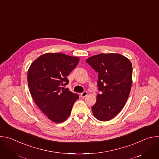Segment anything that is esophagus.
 Here are the masks:
<instances>
[{"label": "esophagus", "instance_id": "esophagus-1", "mask_svg": "<svg viewBox=\"0 0 159 159\" xmlns=\"http://www.w3.org/2000/svg\"><path fill=\"white\" fill-rule=\"evenodd\" d=\"M80 96H81V97H82V98H84L85 96H87V91H84V92H83L82 93H81Z\"/></svg>", "mask_w": 159, "mask_h": 159}]
</instances>
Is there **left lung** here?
<instances>
[{
	"mask_svg": "<svg viewBox=\"0 0 159 159\" xmlns=\"http://www.w3.org/2000/svg\"><path fill=\"white\" fill-rule=\"evenodd\" d=\"M86 61L99 74L97 95L92 107L93 115L99 121H107L115 118L124 107L132 84V65L120 54L100 53Z\"/></svg>",
	"mask_w": 159,
	"mask_h": 159,
	"instance_id": "obj_1",
	"label": "left lung"
}]
</instances>
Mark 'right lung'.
I'll use <instances>...</instances> for the list:
<instances>
[{
    "label": "right lung",
    "instance_id": "1",
    "mask_svg": "<svg viewBox=\"0 0 159 159\" xmlns=\"http://www.w3.org/2000/svg\"><path fill=\"white\" fill-rule=\"evenodd\" d=\"M79 58L60 53H44L30 65L28 83L31 96L38 107L51 121L60 123L69 116L79 99L65 86L66 77L75 69Z\"/></svg>",
    "mask_w": 159,
    "mask_h": 159
}]
</instances>
